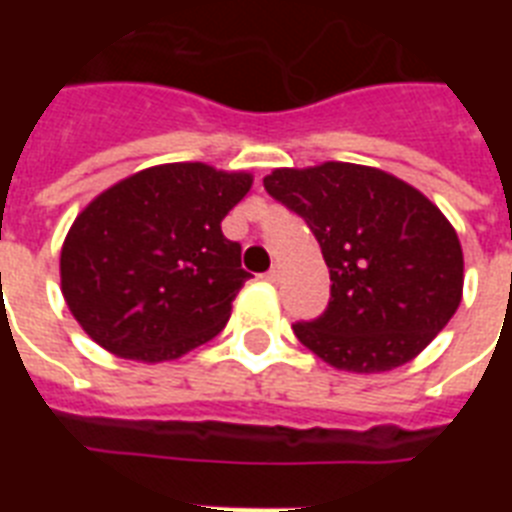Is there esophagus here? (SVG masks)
I'll list each match as a JSON object with an SVG mask.
<instances>
[{
	"label": "esophagus",
	"instance_id": "34e87169",
	"mask_svg": "<svg viewBox=\"0 0 512 512\" xmlns=\"http://www.w3.org/2000/svg\"><path fill=\"white\" fill-rule=\"evenodd\" d=\"M265 279L271 281V284H276V281L281 279V271H279V268H271V271L265 273Z\"/></svg>",
	"mask_w": 512,
	"mask_h": 512
}]
</instances>
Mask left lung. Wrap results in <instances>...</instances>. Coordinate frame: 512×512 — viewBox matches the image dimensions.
Instances as JSON below:
<instances>
[{"label":"left lung","instance_id":"8db88e82","mask_svg":"<svg viewBox=\"0 0 512 512\" xmlns=\"http://www.w3.org/2000/svg\"><path fill=\"white\" fill-rule=\"evenodd\" d=\"M263 185L308 223L329 268L327 311L292 327L329 366L390 372L420 356L460 308V239L414 185L348 162L281 167Z\"/></svg>","mask_w":512,"mask_h":512}]
</instances>
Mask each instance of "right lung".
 <instances>
[{
    "mask_svg": "<svg viewBox=\"0 0 512 512\" xmlns=\"http://www.w3.org/2000/svg\"><path fill=\"white\" fill-rule=\"evenodd\" d=\"M249 172L148 167L95 196L60 249V292L79 327L119 358L159 364L209 342L249 279L223 217Z\"/></svg>",
    "mask_w": 512,
    "mask_h": 512,
    "instance_id": "obj_1",
    "label": "right lung"
}]
</instances>
